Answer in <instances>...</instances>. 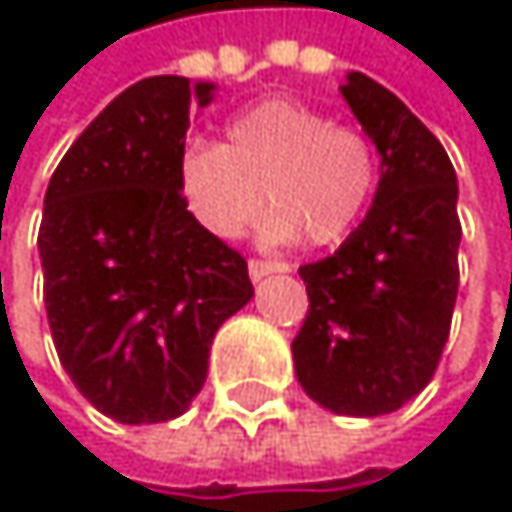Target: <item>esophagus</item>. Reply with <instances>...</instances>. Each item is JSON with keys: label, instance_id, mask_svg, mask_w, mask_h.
<instances>
[{"label": "esophagus", "instance_id": "esophagus-1", "mask_svg": "<svg viewBox=\"0 0 512 512\" xmlns=\"http://www.w3.org/2000/svg\"><path fill=\"white\" fill-rule=\"evenodd\" d=\"M291 267L285 264V261H264V258H251L248 261V276H251V282H261L264 276H270V273H288Z\"/></svg>", "mask_w": 512, "mask_h": 512}]
</instances>
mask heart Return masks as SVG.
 I'll return each mask as SVG.
<instances>
[{"instance_id": "b5f03b06", "label": "heart", "mask_w": 512, "mask_h": 512, "mask_svg": "<svg viewBox=\"0 0 512 512\" xmlns=\"http://www.w3.org/2000/svg\"><path fill=\"white\" fill-rule=\"evenodd\" d=\"M378 181L381 156L362 128L291 97L245 107L224 125V144H190L178 162L190 214L221 239L242 236L270 199L276 239L338 245L365 218Z\"/></svg>"}]
</instances>
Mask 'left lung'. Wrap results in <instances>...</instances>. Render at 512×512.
I'll use <instances>...</instances> for the list:
<instances>
[{
    "label": "left lung",
    "instance_id": "8db88e82",
    "mask_svg": "<svg viewBox=\"0 0 512 512\" xmlns=\"http://www.w3.org/2000/svg\"><path fill=\"white\" fill-rule=\"evenodd\" d=\"M341 91L381 153V184L350 239L298 270L310 307L291 353L313 402L378 418L415 399L439 368L461 282L458 178L393 91L362 73Z\"/></svg>",
    "mask_w": 512,
    "mask_h": 512
}]
</instances>
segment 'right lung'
Here are the masks:
<instances>
[{"mask_svg": "<svg viewBox=\"0 0 512 512\" xmlns=\"http://www.w3.org/2000/svg\"><path fill=\"white\" fill-rule=\"evenodd\" d=\"M214 85L125 88L54 168L39 227L45 310L76 390L119 424L187 411L218 328L251 301L245 258L178 190L190 110Z\"/></svg>", "mask_w": 512, "mask_h": 512, "instance_id": "right-lung-1", "label": "right lung"}]
</instances>
